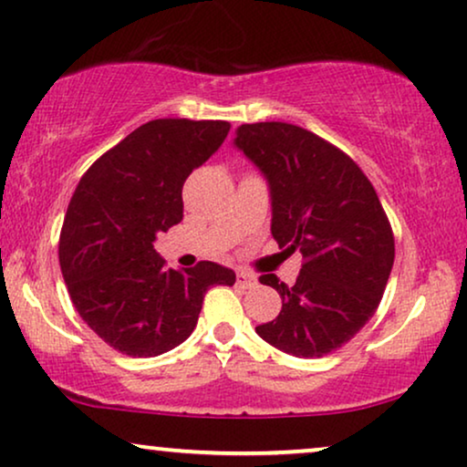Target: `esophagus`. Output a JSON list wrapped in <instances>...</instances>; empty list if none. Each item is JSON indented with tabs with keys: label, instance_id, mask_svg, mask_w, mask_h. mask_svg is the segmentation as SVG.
<instances>
[{
	"label": "esophagus",
	"instance_id": "1",
	"mask_svg": "<svg viewBox=\"0 0 467 467\" xmlns=\"http://www.w3.org/2000/svg\"><path fill=\"white\" fill-rule=\"evenodd\" d=\"M235 283H238L242 289H253V286L257 285V278L251 276V274H246V272H238L235 274Z\"/></svg>",
	"mask_w": 467,
	"mask_h": 467
}]
</instances>
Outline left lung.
<instances>
[{"label": "left lung", "instance_id": "1", "mask_svg": "<svg viewBox=\"0 0 467 467\" xmlns=\"http://www.w3.org/2000/svg\"><path fill=\"white\" fill-rule=\"evenodd\" d=\"M234 146L270 187L274 240L304 257L296 285L259 278L283 310L257 334L286 355H327L372 318L391 274L395 242L379 195L353 159L297 125H240Z\"/></svg>", "mask_w": 467, "mask_h": 467}]
</instances>
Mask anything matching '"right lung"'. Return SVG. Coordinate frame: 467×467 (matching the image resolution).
Listing matches in <instances>:
<instances>
[{"label":"right lung","instance_id":"right-lung-1","mask_svg":"<svg viewBox=\"0 0 467 467\" xmlns=\"http://www.w3.org/2000/svg\"><path fill=\"white\" fill-rule=\"evenodd\" d=\"M227 120H149L80 178L59 238L74 308L119 353L157 357L193 334L206 291L235 283L213 261L168 270L152 246L182 221V184L219 150Z\"/></svg>","mask_w":467,"mask_h":467}]
</instances>
